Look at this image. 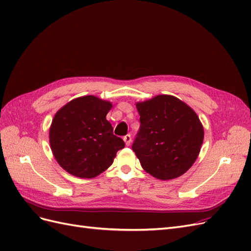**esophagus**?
Listing matches in <instances>:
<instances>
[{"label":"esophagus","instance_id":"esophagus-1","mask_svg":"<svg viewBox=\"0 0 251 251\" xmlns=\"http://www.w3.org/2000/svg\"><path fill=\"white\" fill-rule=\"evenodd\" d=\"M124 141L126 142V146H130V144H131V141H132V137H131V135H126L125 137H124Z\"/></svg>","mask_w":251,"mask_h":251}]
</instances>
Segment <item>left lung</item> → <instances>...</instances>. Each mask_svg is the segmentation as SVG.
<instances>
[{
  "instance_id": "left-lung-1",
  "label": "left lung",
  "mask_w": 251,
  "mask_h": 251,
  "mask_svg": "<svg viewBox=\"0 0 251 251\" xmlns=\"http://www.w3.org/2000/svg\"><path fill=\"white\" fill-rule=\"evenodd\" d=\"M140 128L132 149L142 169L159 180L186 173L199 156L204 128L196 112L172 95L136 102Z\"/></svg>"
}]
</instances>
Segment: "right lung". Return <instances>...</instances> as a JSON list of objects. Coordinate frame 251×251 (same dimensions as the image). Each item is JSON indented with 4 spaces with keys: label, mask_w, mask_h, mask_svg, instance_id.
I'll return each mask as SVG.
<instances>
[{
    "label": "right lung",
    "mask_w": 251,
    "mask_h": 251,
    "mask_svg": "<svg viewBox=\"0 0 251 251\" xmlns=\"http://www.w3.org/2000/svg\"><path fill=\"white\" fill-rule=\"evenodd\" d=\"M112 102L94 95L74 98L52 119L49 142L57 163L78 178H94L109 169L124 140L105 118Z\"/></svg>",
    "instance_id": "right-lung-1"
}]
</instances>
